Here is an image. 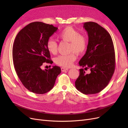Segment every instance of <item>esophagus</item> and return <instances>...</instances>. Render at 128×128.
Returning <instances> with one entry per match:
<instances>
[{"instance_id": "34e87169", "label": "esophagus", "mask_w": 128, "mask_h": 128, "mask_svg": "<svg viewBox=\"0 0 128 128\" xmlns=\"http://www.w3.org/2000/svg\"><path fill=\"white\" fill-rule=\"evenodd\" d=\"M61 71L62 72H64L67 71V70H68V68H66L62 67V68H61Z\"/></svg>"}]
</instances>
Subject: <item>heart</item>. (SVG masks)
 <instances>
[{"label":"heart","instance_id":"1","mask_svg":"<svg viewBox=\"0 0 128 128\" xmlns=\"http://www.w3.org/2000/svg\"><path fill=\"white\" fill-rule=\"evenodd\" d=\"M58 36L61 40L70 42L69 51L72 52L68 54L58 56L55 59L56 63L62 67H70L76 59L75 52L77 54H82L86 51L88 46L86 38L70 26L62 30ZM46 48L48 52L54 54L57 52L58 44L53 39H49L46 43Z\"/></svg>","mask_w":128,"mask_h":128}]
</instances>
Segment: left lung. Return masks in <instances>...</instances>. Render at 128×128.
Segmentation results:
<instances>
[{
    "label": "left lung",
    "instance_id": "obj_1",
    "mask_svg": "<svg viewBox=\"0 0 128 128\" xmlns=\"http://www.w3.org/2000/svg\"><path fill=\"white\" fill-rule=\"evenodd\" d=\"M83 28L88 34L86 54L79 61L83 68L75 81V87L85 94H96L107 86L115 70V56L110 34L103 27L94 22H85Z\"/></svg>",
    "mask_w": 128,
    "mask_h": 128
}]
</instances>
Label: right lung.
Wrapping results in <instances>:
<instances>
[{
  "instance_id": "1",
  "label": "right lung",
  "mask_w": 128,
  "mask_h": 128,
  "mask_svg": "<svg viewBox=\"0 0 128 128\" xmlns=\"http://www.w3.org/2000/svg\"><path fill=\"white\" fill-rule=\"evenodd\" d=\"M57 27L42 22L30 23L15 38L12 56L15 70L24 87L36 94H44L53 88L61 68L55 66L42 70L44 63H50L46 43Z\"/></svg>"
}]
</instances>
